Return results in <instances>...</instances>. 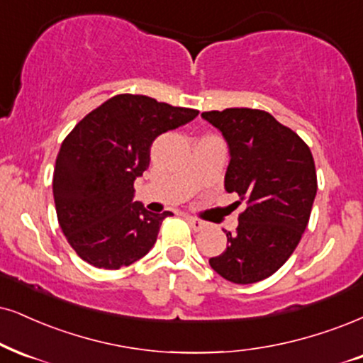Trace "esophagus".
<instances>
[{
  "label": "esophagus",
  "mask_w": 363,
  "mask_h": 363,
  "mask_svg": "<svg viewBox=\"0 0 363 363\" xmlns=\"http://www.w3.org/2000/svg\"><path fill=\"white\" fill-rule=\"evenodd\" d=\"M186 220H189L190 227H191V229H194L195 232L205 229V222L199 220V218H195V217H186Z\"/></svg>",
  "instance_id": "esophagus-1"
}]
</instances>
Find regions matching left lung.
<instances>
[{
    "label": "left lung",
    "instance_id": "obj_1",
    "mask_svg": "<svg viewBox=\"0 0 363 363\" xmlns=\"http://www.w3.org/2000/svg\"><path fill=\"white\" fill-rule=\"evenodd\" d=\"M222 133L230 161L225 190L245 200L227 249L212 269L235 284H252L279 269L305 232L316 196V169L306 143L269 113L230 107L202 113Z\"/></svg>",
    "mask_w": 363,
    "mask_h": 363
}]
</instances>
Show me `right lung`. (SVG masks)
<instances>
[{
  "mask_svg": "<svg viewBox=\"0 0 363 363\" xmlns=\"http://www.w3.org/2000/svg\"><path fill=\"white\" fill-rule=\"evenodd\" d=\"M196 116L195 109L121 94L65 138L53 172V200L60 229L84 261L119 269L150 252L172 212H147L134 202V180L150 167L156 138Z\"/></svg>",
  "mask_w": 363,
  "mask_h": 363,
  "instance_id": "obj_1",
  "label": "right lung"
}]
</instances>
